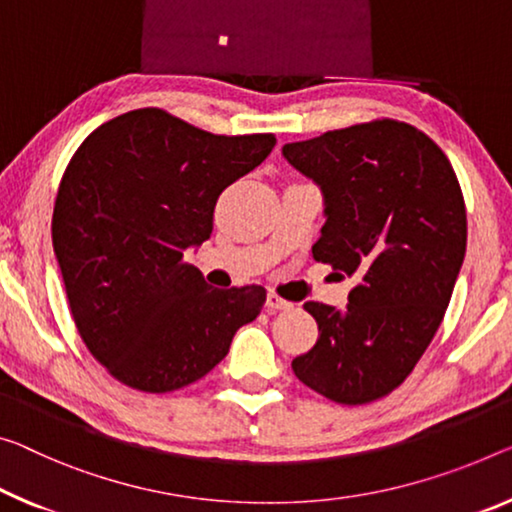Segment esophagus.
<instances>
[{"instance_id": "34e87169", "label": "esophagus", "mask_w": 512, "mask_h": 512, "mask_svg": "<svg viewBox=\"0 0 512 512\" xmlns=\"http://www.w3.org/2000/svg\"><path fill=\"white\" fill-rule=\"evenodd\" d=\"M265 304L270 311H283V309H290V306H293V302L283 300V297H279L277 293H267Z\"/></svg>"}]
</instances>
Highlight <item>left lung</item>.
Returning <instances> with one entry per match:
<instances>
[{
  "label": "left lung",
  "mask_w": 512,
  "mask_h": 512,
  "mask_svg": "<svg viewBox=\"0 0 512 512\" xmlns=\"http://www.w3.org/2000/svg\"><path fill=\"white\" fill-rule=\"evenodd\" d=\"M283 157L325 196L313 258L357 279L343 309L304 304L318 341L293 371L334 403H373L414 371L451 302L467 249L458 176L426 132L393 119L293 141Z\"/></svg>",
  "instance_id": "obj_1"
}]
</instances>
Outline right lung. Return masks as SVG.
Wrapping results in <instances>:
<instances>
[{"instance_id":"right-lung-1","label":"right lung","mask_w":512,"mask_h":512,"mask_svg":"<svg viewBox=\"0 0 512 512\" xmlns=\"http://www.w3.org/2000/svg\"><path fill=\"white\" fill-rule=\"evenodd\" d=\"M277 144L212 135L157 107L86 137L61 176L52 245L82 341L107 373L146 393L208 375L265 304L263 286L210 288L185 261L212 233L219 194Z\"/></svg>"}]
</instances>
